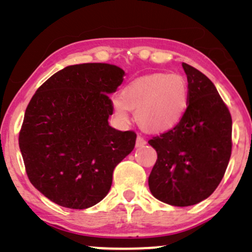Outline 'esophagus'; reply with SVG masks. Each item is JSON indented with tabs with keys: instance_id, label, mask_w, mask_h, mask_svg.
Returning a JSON list of instances; mask_svg holds the SVG:
<instances>
[{
	"instance_id": "esophagus-1",
	"label": "esophagus",
	"mask_w": 252,
	"mask_h": 252,
	"mask_svg": "<svg viewBox=\"0 0 252 252\" xmlns=\"http://www.w3.org/2000/svg\"><path fill=\"white\" fill-rule=\"evenodd\" d=\"M144 145H146V140H145L142 136L139 135L138 138H136V147H141L144 146Z\"/></svg>"
}]
</instances>
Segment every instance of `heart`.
Instances as JSON below:
<instances>
[{
    "label": "heart",
    "mask_w": 252,
    "mask_h": 252,
    "mask_svg": "<svg viewBox=\"0 0 252 252\" xmlns=\"http://www.w3.org/2000/svg\"><path fill=\"white\" fill-rule=\"evenodd\" d=\"M114 114L128 123L129 110L136 111V121L150 133H166L182 122L189 106V85L179 74L151 73L126 84L112 101Z\"/></svg>",
    "instance_id": "b5f03b06"
}]
</instances>
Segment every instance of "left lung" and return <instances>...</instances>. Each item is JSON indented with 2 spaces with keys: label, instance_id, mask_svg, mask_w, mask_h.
<instances>
[{
  "label": "left lung",
  "instance_id": "obj_1",
  "mask_svg": "<svg viewBox=\"0 0 252 252\" xmlns=\"http://www.w3.org/2000/svg\"><path fill=\"white\" fill-rule=\"evenodd\" d=\"M189 85V106L179 124L149 144L157 161L149 188L172 206L196 205L220 185L232 154V117L215 84L200 70L182 63Z\"/></svg>",
  "mask_w": 252,
  "mask_h": 252
}]
</instances>
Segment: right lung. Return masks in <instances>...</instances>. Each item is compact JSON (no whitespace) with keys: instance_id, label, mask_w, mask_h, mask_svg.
I'll return each instance as SVG.
<instances>
[{"instance_id":"obj_1","label":"right lung","mask_w":252,"mask_h":252,"mask_svg":"<svg viewBox=\"0 0 252 252\" xmlns=\"http://www.w3.org/2000/svg\"><path fill=\"white\" fill-rule=\"evenodd\" d=\"M124 75L108 63L68 65L30 100L19 149L30 183L55 204L84 210L100 202L116 166L133 151L136 134L108 124V95Z\"/></svg>"}]
</instances>
